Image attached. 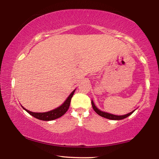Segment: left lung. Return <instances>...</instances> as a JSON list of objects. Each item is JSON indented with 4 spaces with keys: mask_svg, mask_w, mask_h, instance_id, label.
<instances>
[{
    "mask_svg": "<svg viewBox=\"0 0 159 159\" xmlns=\"http://www.w3.org/2000/svg\"><path fill=\"white\" fill-rule=\"evenodd\" d=\"M92 106H93V109L95 110V111L98 114V115L102 117H104V118H108V119H111V120H122L123 118H127L129 116L131 115L134 112V111H131L129 113V114H127L125 115H123V116H116V115H114V114H109V113H107V112H104V111H102L98 109L97 108L96 106L95 105V104H94L93 101L92 100Z\"/></svg>",
    "mask_w": 159,
    "mask_h": 159,
    "instance_id": "1",
    "label": "left lung"
}]
</instances>
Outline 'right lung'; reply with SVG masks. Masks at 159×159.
Masks as SVG:
<instances>
[{
    "label": "right lung",
    "instance_id": "right-lung-1",
    "mask_svg": "<svg viewBox=\"0 0 159 159\" xmlns=\"http://www.w3.org/2000/svg\"><path fill=\"white\" fill-rule=\"evenodd\" d=\"M74 90L73 92L70 94L69 96L67 98V99L65 100V102L60 106L57 108H56L53 110H51L50 111L48 112H43V113H36V112H32L29 111V110L26 109L22 107V108L25 110L26 111H27L29 114L33 116L34 117L38 118L39 120H52L57 119V118L61 117V116H63L65 113L67 111V110L69 109L70 103H71V98L74 95V93L75 92Z\"/></svg>",
    "mask_w": 159,
    "mask_h": 159
}]
</instances>
